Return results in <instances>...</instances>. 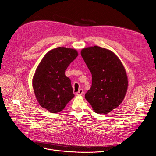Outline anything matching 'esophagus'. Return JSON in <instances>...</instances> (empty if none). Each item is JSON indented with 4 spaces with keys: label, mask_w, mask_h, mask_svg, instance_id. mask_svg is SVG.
<instances>
[{
    "label": "esophagus",
    "mask_w": 156,
    "mask_h": 156,
    "mask_svg": "<svg viewBox=\"0 0 156 156\" xmlns=\"http://www.w3.org/2000/svg\"><path fill=\"white\" fill-rule=\"evenodd\" d=\"M83 94H84V92H83V90L82 89H80L77 92H76L77 96H81V95H83Z\"/></svg>",
    "instance_id": "obj_1"
}]
</instances>
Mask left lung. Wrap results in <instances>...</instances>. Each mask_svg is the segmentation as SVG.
<instances>
[{"instance_id":"1","label":"left lung","mask_w":156,"mask_h":156,"mask_svg":"<svg viewBox=\"0 0 156 156\" xmlns=\"http://www.w3.org/2000/svg\"><path fill=\"white\" fill-rule=\"evenodd\" d=\"M81 55L92 73V87L85 98L94 112L107 114L119 107L127 92L125 68L111 51L98 46L81 50Z\"/></svg>"}]
</instances>
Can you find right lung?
Masks as SVG:
<instances>
[{"mask_svg":"<svg viewBox=\"0 0 156 156\" xmlns=\"http://www.w3.org/2000/svg\"><path fill=\"white\" fill-rule=\"evenodd\" d=\"M77 56L75 49L59 47L49 51L42 58L32 79L35 96L41 107L57 113L74 97L65 71Z\"/></svg>","mask_w":156,"mask_h":156,"instance_id":"obj_1","label":"right lung"}]
</instances>
